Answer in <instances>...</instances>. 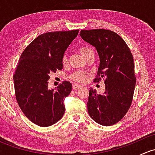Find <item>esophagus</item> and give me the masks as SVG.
I'll return each mask as SVG.
<instances>
[{
	"label": "esophagus",
	"instance_id": "obj_1",
	"mask_svg": "<svg viewBox=\"0 0 155 155\" xmlns=\"http://www.w3.org/2000/svg\"><path fill=\"white\" fill-rule=\"evenodd\" d=\"M81 87H82V86H81V85H77V84H73V90H77V89L80 88Z\"/></svg>",
	"mask_w": 155,
	"mask_h": 155
}]
</instances>
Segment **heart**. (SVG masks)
I'll return each instance as SVG.
<instances>
[{"instance_id":"obj_1","label":"heart","mask_w":155,"mask_h":155,"mask_svg":"<svg viewBox=\"0 0 155 155\" xmlns=\"http://www.w3.org/2000/svg\"><path fill=\"white\" fill-rule=\"evenodd\" d=\"M91 51H93V50L91 48L87 47V46H81V47L79 48V51H80V53L84 56V57H85V56ZM67 61H68V58H67L66 54H64L63 57H62V63L64 64L67 63ZM87 76V73H86V72L77 70V71L73 72V73L70 75V79L76 82H84L86 81Z\"/></svg>"}]
</instances>
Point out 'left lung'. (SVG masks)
I'll use <instances>...</instances> for the list:
<instances>
[{
	"label": "left lung",
	"mask_w": 155,
	"mask_h": 155,
	"mask_svg": "<svg viewBox=\"0 0 155 155\" xmlns=\"http://www.w3.org/2000/svg\"><path fill=\"white\" fill-rule=\"evenodd\" d=\"M80 36L99 54L100 66L94 82L103 79L106 85L103 94L89 90L87 112L98 124L113 125L122 119L132 104L137 82L132 53L124 40L110 30H82Z\"/></svg>",
	"instance_id": "1"
}]
</instances>
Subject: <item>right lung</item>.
<instances>
[{
    "mask_svg": "<svg viewBox=\"0 0 155 155\" xmlns=\"http://www.w3.org/2000/svg\"><path fill=\"white\" fill-rule=\"evenodd\" d=\"M79 30L40 34L21 54L13 76L15 98L26 117L37 125L55 124L65 112L64 98L72 84L64 81L57 89L48 90L49 74L63 68L62 57L77 37Z\"/></svg>",
    "mask_w": 155,
    "mask_h": 155,
    "instance_id": "add662e5",
    "label": "right lung"
}]
</instances>
